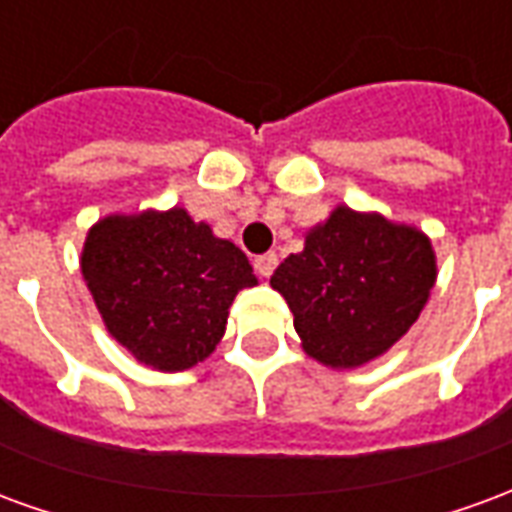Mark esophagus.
<instances>
[{"mask_svg": "<svg viewBox=\"0 0 512 512\" xmlns=\"http://www.w3.org/2000/svg\"><path fill=\"white\" fill-rule=\"evenodd\" d=\"M253 267H256V273L262 275V278H270L275 267H278V256L275 253H262V256H256Z\"/></svg>", "mask_w": 512, "mask_h": 512, "instance_id": "obj_1", "label": "esophagus"}]
</instances>
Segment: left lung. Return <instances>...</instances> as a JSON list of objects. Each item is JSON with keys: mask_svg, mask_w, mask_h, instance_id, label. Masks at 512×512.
<instances>
[{"mask_svg": "<svg viewBox=\"0 0 512 512\" xmlns=\"http://www.w3.org/2000/svg\"><path fill=\"white\" fill-rule=\"evenodd\" d=\"M433 242L422 228L339 204L306 231L270 278L295 314L308 358L358 369L389 353L436 286Z\"/></svg>", "mask_w": 512, "mask_h": 512, "instance_id": "obj_1", "label": "left lung"}]
</instances>
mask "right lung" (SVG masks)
Here are the masks:
<instances>
[{
	"label": "right lung",
	"mask_w": 512,
	"mask_h": 512,
	"mask_svg": "<svg viewBox=\"0 0 512 512\" xmlns=\"http://www.w3.org/2000/svg\"><path fill=\"white\" fill-rule=\"evenodd\" d=\"M79 267L107 333L157 372L215 353L234 297L259 284L248 256L181 206L101 217Z\"/></svg>",
	"instance_id": "right-lung-1"
}]
</instances>
